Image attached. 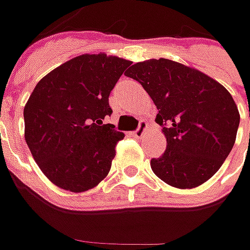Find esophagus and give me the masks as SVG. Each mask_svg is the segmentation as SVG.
<instances>
[{
	"label": "esophagus",
	"mask_w": 250,
	"mask_h": 250,
	"mask_svg": "<svg viewBox=\"0 0 250 250\" xmlns=\"http://www.w3.org/2000/svg\"><path fill=\"white\" fill-rule=\"evenodd\" d=\"M146 130H147V122H146V121H140L138 129L133 132V136H135V138H142V136L145 135Z\"/></svg>",
	"instance_id": "esophagus-1"
}]
</instances>
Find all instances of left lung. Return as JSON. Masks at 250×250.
I'll list each match as a JSON object with an SVG mask.
<instances>
[{
    "instance_id": "obj_1",
    "label": "left lung",
    "mask_w": 250,
    "mask_h": 250,
    "mask_svg": "<svg viewBox=\"0 0 250 250\" xmlns=\"http://www.w3.org/2000/svg\"><path fill=\"white\" fill-rule=\"evenodd\" d=\"M154 101L167 149L151 159L153 172L171 187L190 189L213 177L234 147L239 126L235 101L223 84L182 63L160 58L132 65Z\"/></svg>"
}]
</instances>
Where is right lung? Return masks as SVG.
I'll return each mask as SVG.
<instances>
[{
    "label": "right lung",
    "instance_id": "1",
    "mask_svg": "<svg viewBox=\"0 0 250 250\" xmlns=\"http://www.w3.org/2000/svg\"><path fill=\"white\" fill-rule=\"evenodd\" d=\"M130 61L83 54L47 73L23 110L24 139L34 161L57 187L84 192L110 172L124 133L105 118L108 97Z\"/></svg>",
    "mask_w": 250,
    "mask_h": 250
}]
</instances>
